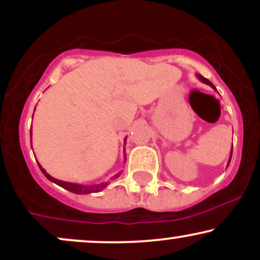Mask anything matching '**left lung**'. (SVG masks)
I'll return each mask as SVG.
<instances>
[{
  "mask_svg": "<svg viewBox=\"0 0 260 260\" xmlns=\"http://www.w3.org/2000/svg\"><path fill=\"white\" fill-rule=\"evenodd\" d=\"M196 76H197V78H198L199 80H201V82H203V83H205V84H208V85H210V86H211V88H213V89H214V90H216V88H215V86H214V84H213V83H211V82H210V80H209V79H207V78H204V77H203V76H201V74H196ZM231 156H232V149H231V154H230V159H229V164H230V161H231ZM229 164H228V166H229Z\"/></svg>",
  "mask_w": 260,
  "mask_h": 260,
  "instance_id": "1",
  "label": "left lung"
}]
</instances>
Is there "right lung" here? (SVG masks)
Wrapping results in <instances>:
<instances>
[{
  "mask_svg": "<svg viewBox=\"0 0 260 260\" xmlns=\"http://www.w3.org/2000/svg\"><path fill=\"white\" fill-rule=\"evenodd\" d=\"M124 142H126V140H124ZM124 159H126V157H124ZM38 165H39V168H40L41 172H43L47 180L53 182V183L58 184L59 187L64 188V189L70 190V192L76 193V194H89V193L100 192V190H103L104 188H106L107 184L110 183V182H103V183H99V184H78V183H72V182H64L61 180H56V178H53L52 176H50L46 171H45V169L40 165V164H38ZM118 176H120V174L113 176L112 178H117Z\"/></svg>",
  "mask_w": 260,
  "mask_h": 260,
  "instance_id": "obj_1",
  "label": "right lung"
}]
</instances>
